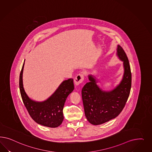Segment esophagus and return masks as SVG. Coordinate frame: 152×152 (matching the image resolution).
I'll return each instance as SVG.
<instances>
[{
  "label": "esophagus",
  "mask_w": 152,
  "mask_h": 152,
  "mask_svg": "<svg viewBox=\"0 0 152 152\" xmlns=\"http://www.w3.org/2000/svg\"><path fill=\"white\" fill-rule=\"evenodd\" d=\"M84 80L83 77V74H78L77 75V76L75 78V83L76 86H77L78 85H80L81 83L83 82Z\"/></svg>",
  "instance_id": "esophagus-1"
}]
</instances>
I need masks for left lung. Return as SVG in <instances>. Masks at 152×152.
Masks as SVG:
<instances>
[{
    "instance_id": "8db88e82",
    "label": "left lung",
    "mask_w": 152,
    "mask_h": 152,
    "mask_svg": "<svg viewBox=\"0 0 152 152\" xmlns=\"http://www.w3.org/2000/svg\"><path fill=\"white\" fill-rule=\"evenodd\" d=\"M116 56L123 62L124 74L119 83L110 91L102 90L97 84L98 80L88 75L90 82L82 89V99L86 119L91 124H102L114 119L124 109L132 86V74L129 60L124 50L118 45Z\"/></svg>"
}]
</instances>
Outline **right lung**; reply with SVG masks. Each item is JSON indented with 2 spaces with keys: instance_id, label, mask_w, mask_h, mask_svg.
I'll use <instances>...</instances> for the list:
<instances>
[{
  "instance_id": "right-lung-1",
  "label": "right lung",
  "mask_w": 152,
  "mask_h": 152,
  "mask_svg": "<svg viewBox=\"0 0 152 152\" xmlns=\"http://www.w3.org/2000/svg\"><path fill=\"white\" fill-rule=\"evenodd\" d=\"M25 60L19 76V88L23 103L33 119L38 124L56 128L64 120L63 109L69 94L74 90V80L69 78L61 83L55 92L46 100L36 101L28 96L23 87V72Z\"/></svg>"
}]
</instances>
